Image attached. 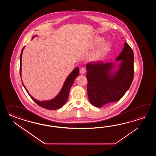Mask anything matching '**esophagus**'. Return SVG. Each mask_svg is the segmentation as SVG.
Instances as JSON below:
<instances>
[{
	"label": "esophagus",
	"mask_w": 156,
	"mask_h": 156,
	"mask_svg": "<svg viewBox=\"0 0 156 156\" xmlns=\"http://www.w3.org/2000/svg\"><path fill=\"white\" fill-rule=\"evenodd\" d=\"M80 73L81 74H84L86 73V69L85 68H81L80 70Z\"/></svg>",
	"instance_id": "1"
}]
</instances>
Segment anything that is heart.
Instances as JSON below:
<instances>
[{"label":"heart","mask_w":156,"mask_h":156,"mask_svg":"<svg viewBox=\"0 0 156 156\" xmlns=\"http://www.w3.org/2000/svg\"><path fill=\"white\" fill-rule=\"evenodd\" d=\"M104 41L102 37H97L95 39V44H99ZM112 46L109 42H105L100 46L99 47L92 53L90 56V60L93 62H97L102 60L111 50Z\"/></svg>","instance_id":"b5f03b06"}]
</instances>
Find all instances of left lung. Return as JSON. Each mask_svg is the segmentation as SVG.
<instances>
[{
	"mask_svg": "<svg viewBox=\"0 0 156 156\" xmlns=\"http://www.w3.org/2000/svg\"><path fill=\"white\" fill-rule=\"evenodd\" d=\"M116 61L120 63L116 71L113 62L104 63L89 62L87 71V95L90 102L94 106L100 108L104 105L121 99L129 89L134 77V53L128 43L125 42L122 52Z\"/></svg>",
	"mask_w": 156,
	"mask_h": 156,
	"instance_id": "8db88e82",
	"label": "left lung"
}]
</instances>
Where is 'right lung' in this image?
<instances>
[{
  "label": "right lung",
  "instance_id": "right-lung-1",
  "mask_svg": "<svg viewBox=\"0 0 156 156\" xmlns=\"http://www.w3.org/2000/svg\"><path fill=\"white\" fill-rule=\"evenodd\" d=\"M36 36H37L36 35L32 37V39L34 37ZM24 48V47L22 50L20 56V76H21V71H22V68H21V67H22V53H23V51ZM79 75V68L76 67L71 73L70 75L67 77L66 79L65 80L63 86L59 94L53 99L48 100V101H38L37 100L35 99L34 98H33V97L30 95L29 93H28V91H27L26 87L23 85V82H22V83L23 86H24V89H26L27 92L28 94V95L32 98V99L33 100V101L36 103L37 105L41 106L42 108L47 109H58L60 108H61L64 104H65V103L66 102L67 99L69 98L71 87L73 85L75 79Z\"/></svg>",
  "mask_w": 156,
  "mask_h": 156
}]
</instances>
